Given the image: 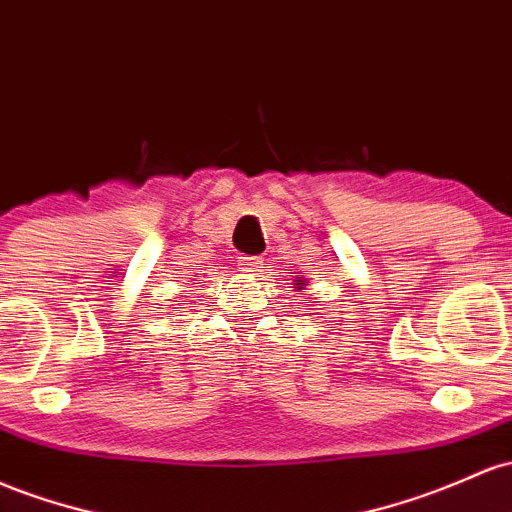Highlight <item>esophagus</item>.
<instances>
[{
    "instance_id": "34e87169",
    "label": "esophagus",
    "mask_w": 512,
    "mask_h": 512,
    "mask_svg": "<svg viewBox=\"0 0 512 512\" xmlns=\"http://www.w3.org/2000/svg\"><path fill=\"white\" fill-rule=\"evenodd\" d=\"M260 267H262L260 257H240L238 260V269L243 274H257L260 272Z\"/></svg>"
}]
</instances>
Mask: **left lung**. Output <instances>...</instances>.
Masks as SVG:
<instances>
[{
	"instance_id": "8db88e82",
	"label": "left lung",
	"mask_w": 512,
	"mask_h": 512,
	"mask_svg": "<svg viewBox=\"0 0 512 512\" xmlns=\"http://www.w3.org/2000/svg\"><path fill=\"white\" fill-rule=\"evenodd\" d=\"M294 282H296L294 289H303V286H306V279H303V277H296Z\"/></svg>"
}]
</instances>
